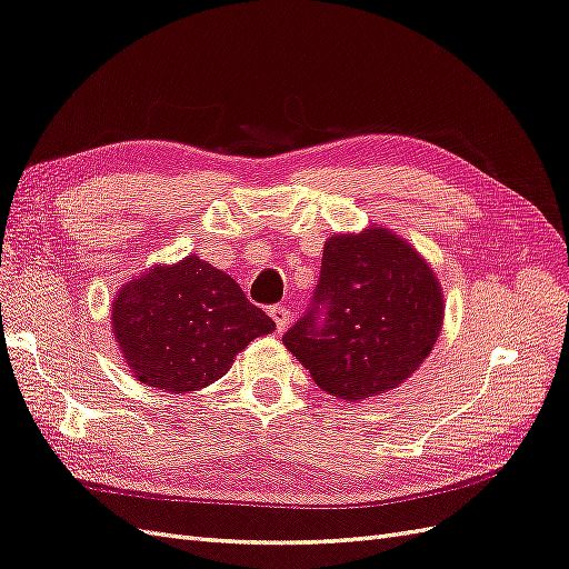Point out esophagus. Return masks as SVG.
Listing matches in <instances>:
<instances>
[{
	"instance_id": "obj_1",
	"label": "esophagus",
	"mask_w": 569,
	"mask_h": 569,
	"mask_svg": "<svg viewBox=\"0 0 569 569\" xmlns=\"http://www.w3.org/2000/svg\"><path fill=\"white\" fill-rule=\"evenodd\" d=\"M270 316H272V320H274V326H278V332H284V328L289 326V320H291L289 309H284V306H272Z\"/></svg>"
}]
</instances>
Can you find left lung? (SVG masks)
<instances>
[{
	"label": "left lung",
	"mask_w": 569,
	"mask_h": 569,
	"mask_svg": "<svg viewBox=\"0 0 569 569\" xmlns=\"http://www.w3.org/2000/svg\"><path fill=\"white\" fill-rule=\"evenodd\" d=\"M442 318V287L428 260L371 224L326 241L313 306L282 345L320 390L363 402L411 378L433 351Z\"/></svg>",
	"instance_id": "8db88e82"
}]
</instances>
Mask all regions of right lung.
Instances as JSON below:
<instances>
[{
  "instance_id": "add662e5",
  "label": "right lung",
  "mask_w": 569,
  "mask_h": 569,
  "mask_svg": "<svg viewBox=\"0 0 569 569\" xmlns=\"http://www.w3.org/2000/svg\"><path fill=\"white\" fill-rule=\"evenodd\" d=\"M110 311L131 376L172 395L208 388L249 342L274 330L227 272L196 253L136 274L119 287Z\"/></svg>"
}]
</instances>
